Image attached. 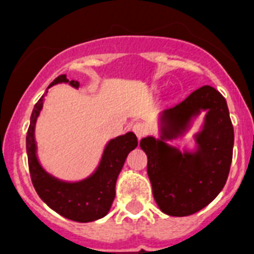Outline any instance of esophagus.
<instances>
[{
  "mask_svg": "<svg viewBox=\"0 0 254 254\" xmlns=\"http://www.w3.org/2000/svg\"><path fill=\"white\" fill-rule=\"evenodd\" d=\"M133 131H134L135 135H137V137H138V138L141 139L143 137V135L146 134L147 127H145L143 124L137 123V124H134V125H133Z\"/></svg>",
  "mask_w": 254,
  "mask_h": 254,
  "instance_id": "esophagus-1",
  "label": "esophagus"
}]
</instances>
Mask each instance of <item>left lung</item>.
I'll return each mask as SVG.
<instances>
[{
  "label": "left lung",
  "instance_id": "left-lung-1",
  "mask_svg": "<svg viewBox=\"0 0 254 254\" xmlns=\"http://www.w3.org/2000/svg\"><path fill=\"white\" fill-rule=\"evenodd\" d=\"M206 112L194 147L182 151L167 140L181 139L193 120ZM159 138L147 135L139 146L147 155V175L159 209L169 216H189L208 205L228 178L233 151V127L227 101L204 85L175 107L158 115Z\"/></svg>",
  "mask_w": 254,
  "mask_h": 254
}]
</instances>
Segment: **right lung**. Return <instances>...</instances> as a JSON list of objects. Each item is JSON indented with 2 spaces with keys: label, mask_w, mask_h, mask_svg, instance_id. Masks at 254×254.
Here are the masks:
<instances>
[{
  "label": "right lung",
  "mask_w": 254,
  "mask_h": 254,
  "mask_svg": "<svg viewBox=\"0 0 254 254\" xmlns=\"http://www.w3.org/2000/svg\"><path fill=\"white\" fill-rule=\"evenodd\" d=\"M62 83H67L76 89L80 87L79 81H69L65 75H61L49 88ZM46 95L47 92L34 107L26 135V151L34 189L50 208L65 219L77 223L99 220L111 209L116 196V182L127 154L138 145L137 137L133 131H127L125 134L109 139L104 147L99 165L91 175L76 182L62 181L43 169L37 154L35 125L43 109Z\"/></svg>",
  "instance_id": "1"
}]
</instances>
